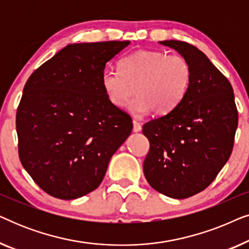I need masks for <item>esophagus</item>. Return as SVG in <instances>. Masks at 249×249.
I'll use <instances>...</instances> for the list:
<instances>
[{"label": "esophagus", "mask_w": 249, "mask_h": 249, "mask_svg": "<svg viewBox=\"0 0 249 249\" xmlns=\"http://www.w3.org/2000/svg\"><path fill=\"white\" fill-rule=\"evenodd\" d=\"M132 124H134V127H132V130H134L135 132H138V131L142 130V124H139L138 121L134 120V121H132Z\"/></svg>", "instance_id": "34e87169"}]
</instances>
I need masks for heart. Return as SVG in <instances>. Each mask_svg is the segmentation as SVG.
<instances>
[{
	"label": "heart",
	"instance_id": "1",
	"mask_svg": "<svg viewBox=\"0 0 249 249\" xmlns=\"http://www.w3.org/2000/svg\"><path fill=\"white\" fill-rule=\"evenodd\" d=\"M120 71L105 69L102 87L107 100L115 107L129 105L135 117L153 111L164 115L179 105L186 96L192 80V67L180 54L162 51H138L120 60Z\"/></svg>",
	"mask_w": 249,
	"mask_h": 249
}]
</instances>
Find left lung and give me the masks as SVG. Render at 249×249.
<instances>
[{
    "label": "left lung",
    "mask_w": 249,
    "mask_h": 249,
    "mask_svg": "<svg viewBox=\"0 0 249 249\" xmlns=\"http://www.w3.org/2000/svg\"><path fill=\"white\" fill-rule=\"evenodd\" d=\"M192 67L186 96L168 114L146 122L144 175L163 195L182 199L209 187L232 152L238 111L229 80L197 47L163 40Z\"/></svg>",
    "instance_id": "8db88e82"
}]
</instances>
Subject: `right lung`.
I'll list each match as a JSON object with an SVG mask.
<instances>
[{"mask_svg": "<svg viewBox=\"0 0 249 249\" xmlns=\"http://www.w3.org/2000/svg\"><path fill=\"white\" fill-rule=\"evenodd\" d=\"M129 44H69L27 80L16 118L19 158L49 195L74 199L96 189L131 134V118L102 87L107 63Z\"/></svg>", "mask_w": 249, "mask_h": 249, "instance_id": "obj_1", "label": "right lung"}]
</instances>
